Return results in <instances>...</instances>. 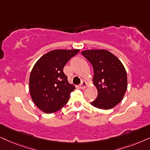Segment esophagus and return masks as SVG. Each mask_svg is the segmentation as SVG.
I'll use <instances>...</instances> for the list:
<instances>
[{"label":"esophagus","instance_id":"1","mask_svg":"<svg viewBox=\"0 0 150 150\" xmlns=\"http://www.w3.org/2000/svg\"><path fill=\"white\" fill-rule=\"evenodd\" d=\"M88 86V84H87L86 81H82V82H81V84L79 85V87H80L81 89H84L86 88V86Z\"/></svg>","mask_w":150,"mask_h":150}]
</instances>
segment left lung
Instances as JSON below:
<instances>
[{"instance_id": "obj_1", "label": "left lung", "mask_w": 150, "mask_h": 150, "mask_svg": "<svg viewBox=\"0 0 150 150\" xmlns=\"http://www.w3.org/2000/svg\"><path fill=\"white\" fill-rule=\"evenodd\" d=\"M93 68V84L98 97L91 102L101 109H112L122 100L127 88V75L122 62L107 50H87L81 52Z\"/></svg>"}]
</instances>
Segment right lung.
I'll list each match as a JSON object with an SVG mask.
<instances>
[{"label":"right lung","instance_id":"obj_1","mask_svg":"<svg viewBox=\"0 0 150 150\" xmlns=\"http://www.w3.org/2000/svg\"><path fill=\"white\" fill-rule=\"evenodd\" d=\"M79 49L54 50L43 54L34 65L29 79L30 96L35 105L46 113H52L66 105L75 90L63 69Z\"/></svg>","mask_w":150,"mask_h":150}]
</instances>
